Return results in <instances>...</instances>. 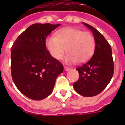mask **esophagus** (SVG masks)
<instances>
[{
	"instance_id": "obj_1",
	"label": "esophagus",
	"mask_w": 125,
	"mask_h": 125,
	"mask_svg": "<svg viewBox=\"0 0 125 125\" xmlns=\"http://www.w3.org/2000/svg\"><path fill=\"white\" fill-rule=\"evenodd\" d=\"M64 70L65 71H69L70 70V68L66 67V66H64Z\"/></svg>"
}]
</instances>
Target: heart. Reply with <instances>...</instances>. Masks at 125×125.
Masks as SVG:
<instances>
[{"label": "heart", "instance_id": "1", "mask_svg": "<svg viewBox=\"0 0 125 125\" xmlns=\"http://www.w3.org/2000/svg\"><path fill=\"white\" fill-rule=\"evenodd\" d=\"M45 46L54 59L60 60L65 51L66 63L81 64L92 57L96 48L94 36L74 27H64L56 31L55 36H49L45 40Z\"/></svg>", "mask_w": 125, "mask_h": 125}]
</instances>
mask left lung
<instances>
[{"label":"left lung","instance_id":"1","mask_svg":"<svg viewBox=\"0 0 125 125\" xmlns=\"http://www.w3.org/2000/svg\"><path fill=\"white\" fill-rule=\"evenodd\" d=\"M82 23L92 31L96 41V48L92 58L76 69L79 79L73 84V88L83 96L92 97L102 92L112 79L114 72L112 49L96 29Z\"/></svg>","mask_w":125,"mask_h":125}]
</instances>
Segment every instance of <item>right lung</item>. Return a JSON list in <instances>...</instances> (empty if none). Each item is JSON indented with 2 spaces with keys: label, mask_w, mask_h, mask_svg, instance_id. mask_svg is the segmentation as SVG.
I'll return each mask as SVG.
<instances>
[{
  "label": "right lung",
  "mask_w": 125,
  "mask_h": 125,
  "mask_svg": "<svg viewBox=\"0 0 125 125\" xmlns=\"http://www.w3.org/2000/svg\"><path fill=\"white\" fill-rule=\"evenodd\" d=\"M60 24L35 23L16 39L11 47V73L18 90L29 98L41 100L52 94L63 65L50 55L47 36Z\"/></svg>",
  "instance_id": "obj_1"
}]
</instances>
